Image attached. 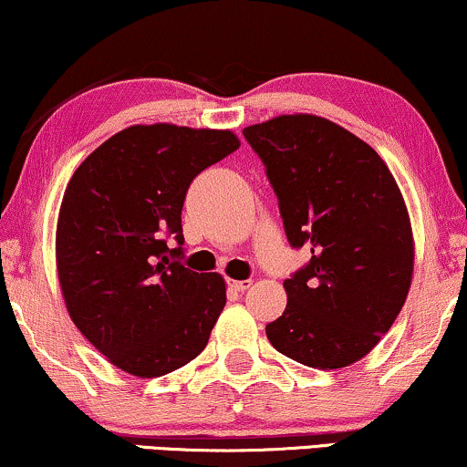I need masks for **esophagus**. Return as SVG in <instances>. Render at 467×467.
<instances>
[{
	"label": "esophagus",
	"instance_id": "1",
	"mask_svg": "<svg viewBox=\"0 0 467 467\" xmlns=\"http://www.w3.org/2000/svg\"><path fill=\"white\" fill-rule=\"evenodd\" d=\"M250 285H252L250 280H228L230 291H237V293L247 291V288H250Z\"/></svg>",
	"mask_w": 467,
	"mask_h": 467
}]
</instances>
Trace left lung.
<instances>
[{"instance_id":"1","label":"left lung","mask_w":467,"mask_h":467,"mask_svg":"<svg viewBox=\"0 0 467 467\" xmlns=\"http://www.w3.org/2000/svg\"><path fill=\"white\" fill-rule=\"evenodd\" d=\"M265 163L288 244L310 261L285 280L271 321L277 351L310 368L362 359L392 327L414 274L405 200L366 141L321 116L293 114L244 129Z\"/></svg>"}]
</instances>
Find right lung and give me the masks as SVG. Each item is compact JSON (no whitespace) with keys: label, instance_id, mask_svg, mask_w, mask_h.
Instances as JSON below:
<instances>
[{"label":"right lung","instance_id":"add662e5","mask_svg":"<svg viewBox=\"0 0 467 467\" xmlns=\"http://www.w3.org/2000/svg\"><path fill=\"white\" fill-rule=\"evenodd\" d=\"M237 149L233 131L135 125L68 181L56 233L64 302L77 329L129 375L172 373L209 342L226 285L181 265V211L192 181Z\"/></svg>","mask_w":467,"mask_h":467}]
</instances>
